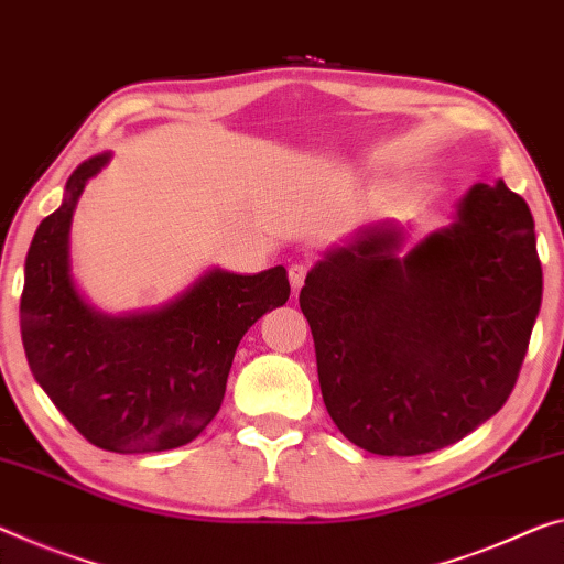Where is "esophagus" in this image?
Masks as SVG:
<instances>
[{"mask_svg":"<svg viewBox=\"0 0 564 564\" xmlns=\"http://www.w3.org/2000/svg\"><path fill=\"white\" fill-rule=\"evenodd\" d=\"M290 284H292V290L294 292H297L300 288H302V284H305V276H307V264H292L290 267Z\"/></svg>","mask_w":564,"mask_h":564,"instance_id":"1","label":"esophagus"}]
</instances>
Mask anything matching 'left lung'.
I'll return each mask as SVG.
<instances>
[{
	"instance_id": "left-lung-1",
	"label": "left lung",
	"mask_w": 564,
	"mask_h": 564,
	"mask_svg": "<svg viewBox=\"0 0 564 564\" xmlns=\"http://www.w3.org/2000/svg\"><path fill=\"white\" fill-rule=\"evenodd\" d=\"M542 305L527 202L474 184L448 227L405 249L395 221L325 252L300 292L325 409L355 446L419 456L489 421L517 383Z\"/></svg>"
}]
</instances>
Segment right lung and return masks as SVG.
Returning a JSON list of instances; mask_svg holds the SVG:
<instances>
[{
	"label": "right lung",
	"instance_id": "right-lung-1",
	"mask_svg": "<svg viewBox=\"0 0 564 564\" xmlns=\"http://www.w3.org/2000/svg\"><path fill=\"white\" fill-rule=\"evenodd\" d=\"M112 159L83 161L57 212L34 231L20 302L30 370L90 444L118 454L169 452L209 426L227 391L234 352L264 312L290 297L284 267L237 274L206 270L151 310L108 315L73 274L70 229L85 184Z\"/></svg>",
	"mask_w": 564,
	"mask_h": 564
}]
</instances>
